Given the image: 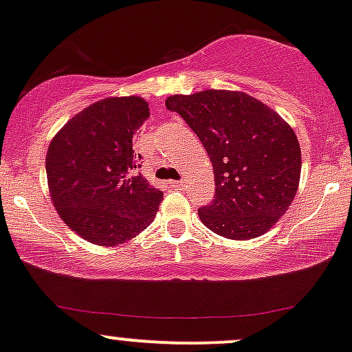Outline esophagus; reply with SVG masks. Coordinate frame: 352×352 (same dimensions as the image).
<instances>
[{
    "instance_id": "1",
    "label": "esophagus",
    "mask_w": 352,
    "mask_h": 352,
    "mask_svg": "<svg viewBox=\"0 0 352 352\" xmlns=\"http://www.w3.org/2000/svg\"><path fill=\"white\" fill-rule=\"evenodd\" d=\"M171 184L175 188H177V190H183V188H184V181L183 179H181V181H173Z\"/></svg>"
}]
</instances>
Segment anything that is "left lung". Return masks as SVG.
<instances>
[{
    "instance_id": "8db88e82",
    "label": "left lung",
    "mask_w": 352,
    "mask_h": 352,
    "mask_svg": "<svg viewBox=\"0 0 352 352\" xmlns=\"http://www.w3.org/2000/svg\"><path fill=\"white\" fill-rule=\"evenodd\" d=\"M177 112L205 146L214 173L210 206L199 208L208 230L230 240H250L289 210L300 181V144L274 109L238 90L171 96Z\"/></svg>"
}]
</instances>
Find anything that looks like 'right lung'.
Instances as JSON below:
<instances>
[{
    "mask_svg": "<svg viewBox=\"0 0 352 352\" xmlns=\"http://www.w3.org/2000/svg\"><path fill=\"white\" fill-rule=\"evenodd\" d=\"M147 117L142 97H107L72 117L48 146L52 203L65 225L90 243H126L160 210L162 191L134 171L141 164L132 138Z\"/></svg>",
    "mask_w": 352,
    "mask_h": 352,
    "instance_id": "right-lung-1",
    "label": "right lung"
}]
</instances>
